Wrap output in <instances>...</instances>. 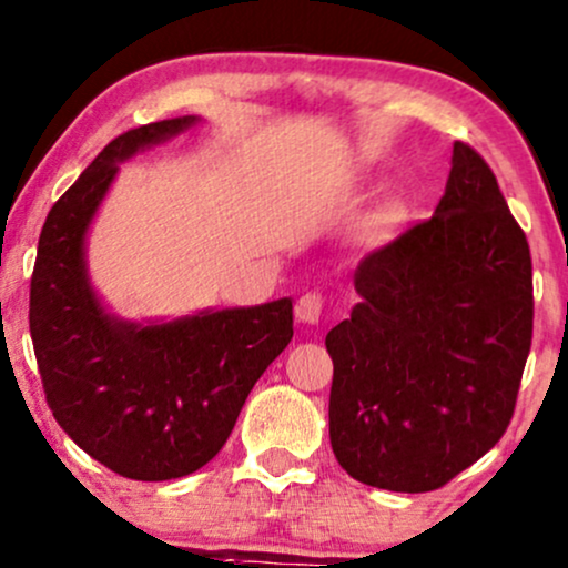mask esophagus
<instances>
[{
	"label": "esophagus",
	"instance_id": "obj_1",
	"mask_svg": "<svg viewBox=\"0 0 568 568\" xmlns=\"http://www.w3.org/2000/svg\"><path fill=\"white\" fill-rule=\"evenodd\" d=\"M321 310H323V296L315 294V291H310V294L298 296V302H296V321L298 323H307V326H313V323L321 321Z\"/></svg>",
	"mask_w": 568,
	"mask_h": 568
}]
</instances>
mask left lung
<instances>
[{
  "label": "left lung",
  "instance_id": "obj_1",
  "mask_svg": "<svg viewBox=\"0 0 568 568\" xmlns=\"http://www.w3.org/2000/svg\"><path fill=\"white\" fill-rule=\"evenodd\" d=\"M353 285L361 302L326 334L334 456L372 488H442L507 432L531 351V251L483 155L456 142L434 215Z\"/></svg>",
  "mask_w": 568,
  "mask_h": 568
}]
</instances>
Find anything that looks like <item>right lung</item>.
Here are the masks:
<instances>
[{
	"instance_id": "add662e5",
	"label": "right lung",
	"mask_w": 568,
	"mask_h": 568,
	"mask_svg": "<svg viewBox=\"0 0 568 568\" xmlns=\"http://www.w3.org/2000/svg\"><path fill=\"white\" fill-rule=\"evenodd\" d=\"M196 123L183 115L115 136L51 207L31 274L29 328L48 407L80 450L142 483L213 460L255 379L294 336L288 296L126 321L91 285L85 242L121 164Z\"/></svg>"
}]
</instances>
